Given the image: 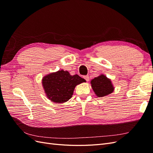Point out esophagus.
<instances>
[{"label":"esophagus","mask_w":153,"mask_h":153,"mask_svg":"<svg viewBox=\"0 0 153 153\" xmlns=\"http://www.w3.org/2000/svg\"><path fill=\"white\" fill-rule=\"evenodd\" d=\"M84 79H85V80H86L87 82H88V81L89 80V76H88V75L84 76Z\"/></svg>","instance_id":"obj_1"}]
</instances>
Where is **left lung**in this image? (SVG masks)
<instances>
[{
    "label": "left lung",
    "mask_w": 153,
    "mask_h": 153,
    "mask_svg": "<svg viewBox=\"0 0 153 153\" xmlns=\"http://www.w3.org/2000/svg\"><path fill=\"white\" fill-rule=\"evenodd\" d=\"M91 84L96 96L100 98L112 93L114 90L112 82L104 75L95 77L91 81Z\"/></svg>",
    "instance_id": "left-lung-1"
}]
</instances>
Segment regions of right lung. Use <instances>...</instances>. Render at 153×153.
Segmentation results:
<instances>
[{"instance_id":"add662e5","label":"right lung","mask_w":153,"mask_h":153,"mask_svg":"<svg viewBox=\"0 0 153 153\" xmlns=\"http://www.w3.org/2000/svg\"><path fill=\"white\" fill-rule=\"evenodd\" d=\"M85 82L84 78L78 75H71L67 71L59 70L45 76L42 84L50 100L56 103H62L71 98L77 85Z\"/></svg>"}]
</instances>
